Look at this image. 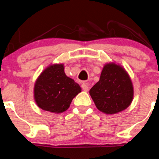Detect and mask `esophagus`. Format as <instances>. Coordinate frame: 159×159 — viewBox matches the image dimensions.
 <instances>
[{
  "label": "esophagus",
  "instance_id": "34e87169",
  "mask_svg": "<svg viewBox=\"0 0 159 159\" xmlns=\"http://www.w3.org/2000/svg\"><path fill=\"white\" fill-rule=\"evenodd\" d=\"M81 89L84 90V91H89V84H88L87 83H83V84H81Z\"/></svg>",
  "mask_w": 159,
  "mask_h": 159
}]
</instances>
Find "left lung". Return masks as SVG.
<instances>
[{
	"mask_svg": "<svg viewBox=\"0 0 159 159\" xmlns=\"http://www.w3.org/2000/svg\"><path fill=\"white\" fill-rule=\"evenodd\" d=\"M99 111L107 115L122 111L134 96L131 80L125 69L115 63L105 64L99 81L89 91Z\"/></svg>",
	"mask_w": 159,
	"mask_h": 159,
	"instance_id": "8db88e82",
	"label": "left lung"
}]
</instances>
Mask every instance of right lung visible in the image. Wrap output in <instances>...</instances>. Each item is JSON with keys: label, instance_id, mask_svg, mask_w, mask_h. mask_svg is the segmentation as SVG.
Listing matches in <instances>:
<instances>
[{"label": "right lung", "instance_id": "add662e5", "mask_svg": "<svg viewBox=\"0 0 159 159\" xmlns=\"http://www.w3.org/2000/svg\"><path fill=\"white\" fill-rule=\"evenodd\" d=\"M81 91L79 84L65 75L63 64H54L46 68L37 78L34 97L41 109L58 114L68 109Z\"/></svg>", "mask_w": 159, "mask_h": 159}]
</instances>
